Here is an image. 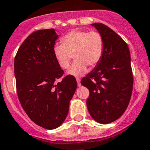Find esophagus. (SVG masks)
<instances>
[{
  "label": "esophagus",
  "mask_w": 150,
  "mask_h": 150,
  "mask_svg": "<svg viewBox=\"0 0 150 150\" xmlns=\"http://www.w3.org/2000/svg\"><path fill=\"white\" fill-rule=\"evenodd\" d=\"M80 81H81L80 78H76V82H77V85H78V86H79V87L81 86Z\"/></svg>",
  "instance_id": "esophagus-1"
}]
</instances>
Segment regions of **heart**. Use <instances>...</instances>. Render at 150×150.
Instances as JSON below:
<instances>
[{
    "label": "heart",
    "mask_w": 150,
    "mask_h": 150,
    "mask_svg": "<svg viewBox=\"0 0 150 150\" xmlns=\"http://www.w3.org/2000/svg\"><path fill=\"white\" fill-rule=\"evenodd\" d=\"M104 41L102 35L96 31L88 32L71 30L61 38V43L53 48L54 56L59 66L68 68L72 54L76 61L68 71L72 76H82L87 73L88 66L95 67L103 55Z\"/></svg>",
    "instance_id": "b5f03b06"
}]
</instances>
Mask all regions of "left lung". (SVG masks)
<instances>
[{"label":"left lung","instance_id":"8db88e82","mask_svg":"<svg viewBox=\"0 0 150 150\" xmlns=\"http://www.w3.org/2000/svg\"><path fill=\"white\" fill-rule=\"evenodd\" d=\"M91 25L103 38V55L81 84L90 91L86 102L90 115L106 125L119 119L129 105L133 86L130 53L126 42L110 28L101 23Z\"/></svg>","mask_w":150,"mask_h":150}]
</instances>
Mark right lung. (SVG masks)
Returning <instances> with one entry per match:
<instances>
[{
	"mask_svg": "<svg viewBox=\"0 0 150 150\" xmlns=\"http://www.w3.org/2000/svg\"><path fill=\"white\" fill-rule=\"evenodd\" d=\"M58 38L54 28L35 31L21 45L14 63L21 106L32 122L47 129L63 123L77 87L71 75L56 83L64 74L53 53Z\"/></svg>",
	"mask_w": 150,
	"mask_h": 150,
	"instance_id": "obj_1",
	"label": "right lung"
}]
</instances>
